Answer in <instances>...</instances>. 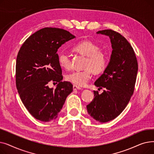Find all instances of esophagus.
I'll return each instance as SVG.
<instances>
[{
	"instance_id": "1",
	"label": "esophagus",
	"mask_w": 154,
	"mask_h": 154,
	"mask_svg": "<svg viewBox=\"0 0 154 154\" xmlns=\"http://www.w3.org/2000/svg\"><path fill=\"white\" fill-rule=\"evenodd\" d=\"M73 89H74V91L75 90H81V88L79 87V86L74 85H73Z\"/></svg>"
}]
</instances>
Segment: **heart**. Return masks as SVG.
Wrapping results in <instances>:
<instances>
[{
  "instance_id": "heart-1",
  "label": "heart",
  "mask_w": 154,
  "mask_h": 154,
  "mask_svg": "<svg viewBox=\"0 0 154 154\" xmlns=\"http://www.w3.org/2000/svg\"><path fill=\"white\" fill-rule=\"evenodd\" d=\"M73 49L82 55L87 57L85 69L82 70H74L67 75L68 81L79 86H84L92 77V72L100 74L106 66V58L105 54L99 51L98 45L89 40H84L75 44ZM58 61L61 67L70 69L71 61L66 52H60L58 55Z\"/></svg>"
}]
</instances>
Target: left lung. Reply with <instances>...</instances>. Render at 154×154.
<instances>
[{
  "instance_id": "8db88e82",
  "label": "left lung",
  "mask_w": 154,
  "mask_h": 154,
  "mask_svg": "<svg viewBox=\"0 0 154 154\" xmlns=\"http://www.w3.org/2000/svg\"><path fill=\"white\" fill-rule=\"evenodd\" d=\"M97 34L110 38L112 51L107 67L94 83L105 89L101 94L94 91V99L87 105V110L94 119L106 123L119 116L130 101L138 63L133 48L122 35L110 29L99 30Z\"/></svg>"
}]
</instances>
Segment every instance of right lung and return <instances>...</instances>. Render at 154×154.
I'll list each match as a JSON object with an SVG mask.
<instances>
[{
	"mask_svg": "<svg viewBox=\"0 0 154 154\" xmlns=\"http://www.w3.org/2000/svg\"><path fill=\"white\" fill-rule=\"evenodd\" d=\"M75 37L59 28L45 27L30 35L22 45L16 60V87L24 106L36 119L50 122L57 117L73 85L62 80L57 52ZM58 82L55 90L48 83Z\"/></svg>",
	"mask_w": 154,
	"mask_h": 154,
	"instance_id": "add662e5",
	"label": "right lung"
}]
</instances>
